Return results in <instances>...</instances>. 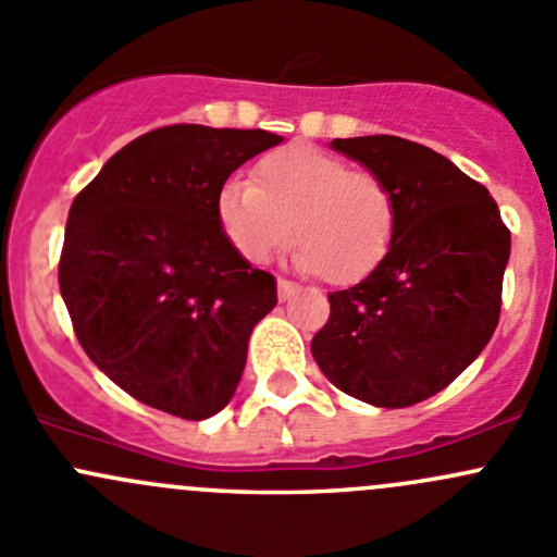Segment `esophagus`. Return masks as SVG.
I'll return each instance as SVG.
<instances>
[{"label":"esophagus","instance_id":"34e87169","mask_svg":"<svg viewBox=\"0 0 557 557\" xmlns=\"http://www.w3.org/2000/svg\"><path fill=\"white\" fill-rule=\"evenodd\" d=\"M296 290H299V285L290 283V280H283V277L277 280V296H280V301L290 299V296H294Z\"/></svg>","mask_w":557,"mask_h":557}]
</instances>
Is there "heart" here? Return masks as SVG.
Masks as SVG:
<instances>
[{"instance_id": "b5f03b06", "label": "heart", "mask_w": 557, "mask_h": 557, "mask_svg": "<svg viewBox=\"0 0 557 557\" xmlns=\"http://www.w3.org/2000/svg\"><path fill=\"white\" fill-rule=\"evenodd\" d=\"M215 218L247 263H267L294 237V263L301 272L347 285L383 263L396 234L398 201L380 174L296 143L261 156L252 185L228 180L218 190Z\"/></svg>"}]
</instances>
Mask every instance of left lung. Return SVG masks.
<instances>
[{
  "label": "left lung",
  "mask_w": 557,
  "mask_h": 557,
  "mask_svg": "<svg viewBox=\"0 0 557 557\" xmlns=\"http://www.w3.org/2000/svg\"><path fill=\"white\" fill-rule=\"evenodd\" d=\"M331 148L391 185L398 221L383 263L329 294L312 358L358 401L412 407L445 391L491 342L512 237L485 185L425 145L377 134L331 139Z\"/></svg>",
  "instance_id": "left-lung-1"
}]
</instances>
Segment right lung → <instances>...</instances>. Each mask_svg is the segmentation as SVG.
<instances>
[{
	"instance_id": "1",
	"label": "right lung",
	"mask_w": 557,
	"mask_h": 557,
	"mask_svg": "<svg viewBox=\"0 0 557 557\" xmlns=\"http://www.w3.org/2000/svg\"><path fill=\"white\" fill-rule=\"evenodd\" d=\"M280 143L263 128H156L72 201L61 299L88 358L137 401L183 420L232 401L277 285L228 245L215 199L234 170Z\"/></svg>"
}]
</instances>
